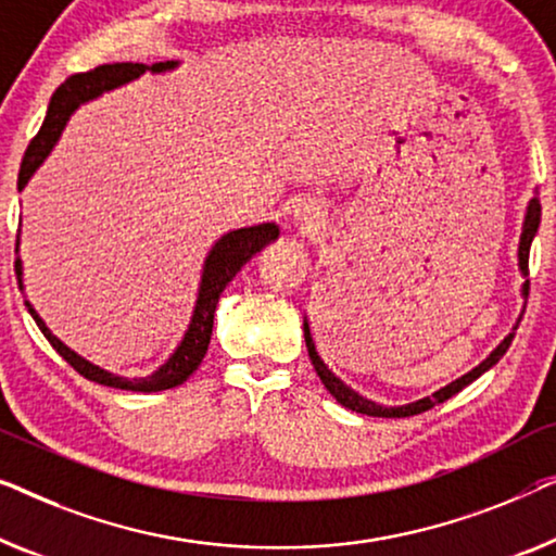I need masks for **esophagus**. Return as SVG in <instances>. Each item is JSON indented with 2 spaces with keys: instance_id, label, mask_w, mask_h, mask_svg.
Here are the masks:
<instances>
[{
  "instance_id": "1",
  "label": "esophagus",
  "mask_w": 556,
  "mask_h": 556,
  "mask_svg": "<svg viewBox=\"0 0 556 556\" xmlns=\"http://www.w3.org/2000/svg\"><path fill=\"white\" fill-rule=\"evenodd\" d=\"M295 223L301 225L303 230H316L320 225V213L316 205H301L295 211Z\"/></svg>"
}]
</instances>
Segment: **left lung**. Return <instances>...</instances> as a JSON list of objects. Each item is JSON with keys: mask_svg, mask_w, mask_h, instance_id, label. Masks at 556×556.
Listing matches in <instances>:
<instances>
[{"mask_svg": "<svg viewBox=\"0 0 556 556\" xmlns=\"http://www.w3.org/2000/svg\"><path fill=\"white\" fill-rule=\"evenodd\" d=\"M539 220H542V205H539V198H532V203H529L527 207V218H525V228H521V240H519V268L525 276H529V248H532V240H534V232L539 228ZM525 295H529V280L525 283ZM303 336H305V345H308V356H311V364L313 368H316V374L320 381H324V386L328 391H331V396L338 401V404L351 408V412L356 414H366V416H378V418H404V416H416V414H424L429 412V408H433L437 404H444L446 399H452L454 393H458L464 389V386H469L471 381H477V378L489 371L498 358L504 356L506 349L511 345V338L514 333H509L504 338L502 343L496 345V349L492 351V356H489L484 364H479L473 371H469L462 378H456V381H452L448 386H444V389H439L433 396H426L421 401H414V404H406V406H378L374 404V401H368L364 396H358L356 391H351L349 386H345L341 378H336L331 371H328V366L320 361V356L316 353V345H313V338H311V328L308 324H303Z\"/></svg>", "mask_w": 556, "mask_h": 556, "instance_id": "8db88e82", "label": "left lung"}]
</instances>
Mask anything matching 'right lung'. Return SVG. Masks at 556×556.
<instances>
[{
	"instance_id": "obj_1",
	"label": "right lung",
	"mask_w": 556,
	"mask_h": 556,
	"mask_svg": "<svg viewBox=\"0 0 556 556\" xmlns=\"http://www.w3.org/2000/svg\"><path fill=\"white\" fill-rule=\"evenodd\" d=\"M175 64L178 62H155V64L112 62V64H100V67H94L90 72H77V75L64 79V83L58 87V92L52 94L50 110H47L42 127H39V132L27 144V152H24L22 165H20L17 188L22 190L31 178V173L45 163V157L50 155V150L54 148V142H58L60 132L64 130V125H67L70 115L79 108V104L87 100H94L98 94L108 90H115L119 85L130 83V79L140 77L144 70L163 72V70H173ZM276 238H278V225L263 223V225H253V228L232 230L213 245V251L205 261L203 280H200V293H198L195 311H192L188 331H185L182 341L178 349H175L173 356L167 358L155 374L144 378H123V376L108 374L100 366H92L90 361H85L83 356H77L75 351H70L58 336H52L50 328L42 324V318L37 316L35 308H31L27 301H24V305H27V311L31 313V318H35L39 331H42L47 341L52 343V349L58 351L79 376H85L87 381L110 386V389H123V391H140V393L165 391V389H173V386H180L182 381H188V376L203 364L207 343H211V336H213L215 305H218V298L225 291V286L236 278V273L243 268V265L251 261L261 248H265ZM17 248H20V240H17ZM17 248H14V253H17ZM14 270H17V280L22 288L20 258L14 261Z\"/></svg>"
}]
</instances>
